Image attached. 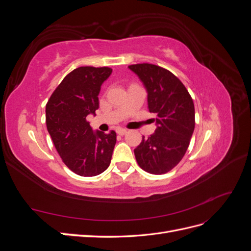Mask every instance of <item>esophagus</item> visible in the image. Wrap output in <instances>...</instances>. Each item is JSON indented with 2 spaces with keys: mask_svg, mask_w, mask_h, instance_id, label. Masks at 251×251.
<instances>
[{
  "mask_svg": "<svg viewBox=\"0 0 251 251\" xmlns=\"http://www.w3.org/2000/svg\"><path fill=\"white\" fill-rule=\"evenodd\" d=\"M126 132H127V130L125 127H117L116 128V133L119 135H125Z\"/></svg>",
  "mask_w": 251,
  "mask_h": 251,
  "instance_id": "obj_1",
  "label": "esophagus"
}]
</instances>
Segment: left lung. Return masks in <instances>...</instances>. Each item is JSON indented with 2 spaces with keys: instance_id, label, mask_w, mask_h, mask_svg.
I'll return each instance as SVG.
<instances>
[{
  "instance_id": "left-lung-1",
  "label": "left lung",
  "mask_w": 251,
  "mask_h": 251,
  "mask_svg": "<svg viewBox=\"0 0 251 251\" xmlns=\"http://www.w3.org/2000/svg\"><path fill=\"white\" fill-rule=\"evenodd\" d=\"M148 93V108L154 113L156 130L142 137L134 150L142 170L160 175L174 169L183 158L195 128V107L191 95L178 77L151 64L128 66Z\"/></svg>"
}]
</instances>
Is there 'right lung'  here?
<instances>
[{
    "label": "right lung",
    "instance_id": "1",
    "mask_svg": "<svg viewBox=\"0 0 251 251\" xmlns=\"http://www.w3.org/2000/svg\"><path fill=\"white\" fill-rule=\"evenodd\" d=\"M112 74L108 67H79L59 83L46 105V125L64 163L82 177L109 168L116 133L94 131L87 121L100 107L101 85Z\"/></svg>",
    "mask_w": 251,
    "mask_h": 251
}]
</instances>
